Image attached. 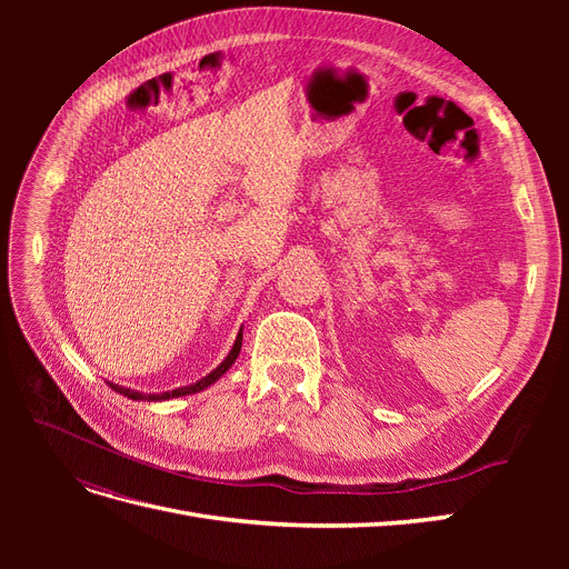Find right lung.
Instances as JSON below:
<instances>
[{"instance_id": "right-lung-1", "label": "right lung", "mask_w": 569, "mask_h": 569, "mask_svg": "<svg viewBox=\"0 0 569 569\" xmlns=\"http://www.w3.org/2000/svg\"><path fill=\"white\" fill-rule=\"evenodd\" d=\"M239 349H242V332L237 335V339H234V347H232V351L228 353V358L222 360V363L211 372V375H206L203 380H199L197 385H189V387H180V389H173V391H163V393H140V391H132V389H126V387H118V385H111L109 382V387L111 389H116L118 393H123V396H128V399H134V401H166V399H176V396H184V393H197V391H201V389H206V387H211L220 375H226L228 370H230V366L234 363L237 360V356H239Z\"/></svg>"}]
</instances>
